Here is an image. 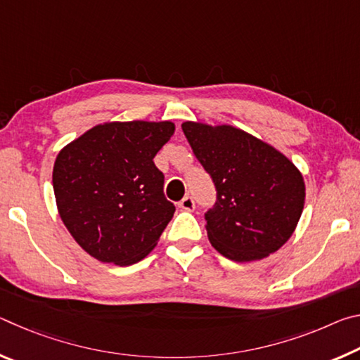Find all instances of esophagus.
Masks as SVG:
<instances>
[{"instance_id": "esophagus-1", "label": "esophagus", "mask_w": 360, "mask_h": 360, "mask_svg": "<svg viewBox=\"0 0 360 360\" xmlns=\"http://www.w3.org/2000/svg\"><path fill=\"white\" fill-rule=\"evenodd\" d=\"M179 208L184 210V211H193L195 210V202L192 197H184L179 202Z\"/></svg>"}]
</instances>
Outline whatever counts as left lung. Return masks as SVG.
<instances>
[{"mask_svg":"<svg viewBox=\"0 0 360 360\" xmlns=\"http://www.w3.org/2000/svg\"><path fill=\"white\" fill-rule=\"evenodd\" d=\"M217 202L206 212L212 248L233 262L265 259L284 246L304 206L303 174L271 144L233 125L182 122Z\"/></svg>","mask_w":360,"mask_h":360,"instance_id":"left-lung-1","label":"left lung"}]
</instances>
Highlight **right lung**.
<instances>
[{
    "label": "right lung",
    "mask_w": 360,
    "mask_h": 360,
    "mask_svg": "<svg viewBox=\"0 0 360 360\" xmlns=\"http://www.w3.org/2000/svg\"><path fill=\"white\" fill-rule=\"evenodd\" d=\"M172 120L103 122L58 152L52 184L58 214L85 252L127 266L157 246L174 214L163 195L157 152Z\"/></svg>",
    "instance_id": "obj_1"
}]
</instances>
